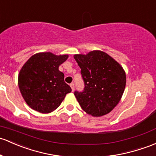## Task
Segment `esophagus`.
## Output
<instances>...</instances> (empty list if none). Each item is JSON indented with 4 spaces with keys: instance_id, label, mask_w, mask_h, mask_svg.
<instances>
[{
    "instance_id": "esophagus-1",
    "label": "esophagus",
    "mask_w": 156,
    "mask_h": 156,
    "mask_svg": "<svg viewBox=\"0 0 156 156\" xmlns=\"http://www.w3.org/2000/svg\"><path fill=\"white\" fill-rule=\"evenodd\" d=\"M70 86H71V89H72V91H74V84H73V83H71Z\"/></svg>"
}]
</instances>
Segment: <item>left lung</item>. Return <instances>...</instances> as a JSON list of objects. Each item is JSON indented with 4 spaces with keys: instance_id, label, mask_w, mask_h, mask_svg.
<instances>
[{
    "instance_id": "8db88e82",
    "label": "left lung",
    "mask_w": 156,
    "mask_h": 156,
    "mask_svg": "<svg viewBox=\"0 0 156 156\" xmlns=\"http://www.w3.org/2000/svg\"><path fill=\"white\" fill-rule=\"evenodd\" d=\"M85 83L83 92L75 91L80 106L88 115L101 117L112 112L121 100L126 76L123 67L105 52L90 51L73 56Z\"/></svg>"
}]
</instances>
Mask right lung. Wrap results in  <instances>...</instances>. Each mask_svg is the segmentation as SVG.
Here are the masks:
<instances>
[{
  "label": "right lung",
  "mask_w": 156,
  "mask_h": 156,
  "mask_svg": "<svg viewBox=\"0 0 156 156\" xmlns=\"http://www.w3.org/2000/svg\"><path fill=\"white\" fill-rule=\"evenodd\" d=\"M68 56L41 52L33 55L23 65L18 84L23 98L32 109L51 113L71 91V87L65 83L64 74L58 70Z\"/></svg>",
  "instance_id": "1"
}]
</instances>
